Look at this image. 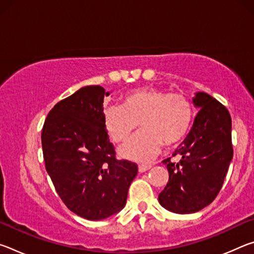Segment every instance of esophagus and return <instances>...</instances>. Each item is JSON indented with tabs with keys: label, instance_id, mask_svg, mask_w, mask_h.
<instances>
[{
	"label": "esophagus",
	"instance_id": "obj_1",
	"mask_svg": "<svg viewBox=\"0 0 254 254\" xmlns=\"http://www.w3.org/2000/svg\"><path fill=\"white\" fill-rule=\"evenodd\" d=\"M151 169V166H145V165H141L139 166V173H145V171H148Z\"/></svg>",
	"mask_w": 254,
	"mask_h": 254
}]
</instances>
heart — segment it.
<instances>
[{
	"mask_svg": "<svg viewBox=\"0 0 254 254\" xmlns=\"http://www.w3.org/2000/svg\"><path fill=\"white\" fill-rule=\"evenodd\" d=\"M194 120V106L183 93L147 87L127 93L122 106L103 109V123L114 142L124 143L137 126L142 128L120 149V156L136 162H149L162 145L173 147L185 139Z\"/></svg>",
	"mask_w": 254,
	"mask_h": 254,
	"instance_id": "obj_1",
	"label": "heart"
}]
</instances>
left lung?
<instances>
[{
  "label": "left lung",
  "instance_id": "8db88e82",
  "mask_svg": "<svg viewBox=\"0 0 254 254\" xmlns=\"http://www.w3.org/2000/svg\"><path fill=\"white\" fill-rule=\"evenodd\" d=\"M198 109L190 131L173 156L162 162L169 180L159 194V203L177 214L196 213L209 205L220 192L233 158L232 120L224 105L208 94L198 92L192 98Z\"/></svg>",
  "mask_w": 254,
  "mask_h": 254
}]
</instances>
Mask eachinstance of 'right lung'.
<instances>
[{"mask_svg": "<svg viewBox=\"0 0 254 254\" xmlns=\"http://www.w3.org/2000/svg\"><path fill=\"white\" fill-rule=\"evenodd\" d=\"M110 92L85 86L54 106L41 133L46 170L72 213L100 221L119 213L137 174L135 163L117 160L103 123Z\"/></svg>", "mask_w": 254, "mask_h": 254, "instance_id": "1", "label": "right lung"}]
</instances>
